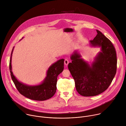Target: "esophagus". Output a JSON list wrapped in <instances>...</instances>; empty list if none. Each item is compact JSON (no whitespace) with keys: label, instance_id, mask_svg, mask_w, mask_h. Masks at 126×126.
I'll use <instances>...</instances> for the list:
<instances>
[{"label":"esophagus","instance_id":"34e87169","mask_svg":"<svg viewBox=\"0 0 126 126\" xmlns=\"http://www.w3.org/2000/svg\"><path fill=\"white\" fill-rule=\"evenodd\" d=\"M68 63H69V60H68V59H66L64 61V64L65 65H67L68 64Z\"/></svg>","mask_w":126,"mask_h":126}]
</instances>
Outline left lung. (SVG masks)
I'll return each mask as SVG.
<instances>
[{"label": "left lung", "instance_id": "1", "mask_svg": "<svg viewBox=\"0 0 126 126\" xmlns=\"http://www.w3.org/2000/svg\"><path fill=\"white\" fill-rule=\"evenodd\" d=\"M93 40L90 41L91 47H99V52L90 65L81 58L77 51L71 55L69 69L75 81L79 94L83 96L98 95L108 89L117 71V55L110 41L98 30Z\"/></svg>", "mask_w": 126, "mask_h": 126}]
</instances>
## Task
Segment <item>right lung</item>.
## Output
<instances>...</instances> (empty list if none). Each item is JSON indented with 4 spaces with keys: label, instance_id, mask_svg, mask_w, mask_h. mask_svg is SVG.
Instances as JSON below:
<instances>
[{
    "label": "right lung",
    "instance_id": "right-lung-1",
    "mask_svg": "<svg viewBox=\"0 0 126 126\" xmlns=\"http://www.w3.org/2000/svg\"><path fill=\"white\" fill-rule=\"evenodd\" d=\"M14 47L11 54L9 70L11 78L19 93L24 96L35 100L43 101L51 98L56 91L57 77L64 69V59L59 60L49 67L47 71L46 76L41 84L29 85L19 81L12 71L11 59Z\"/></svg>",
    "mask_w": 126,
    "mask_h": 126
}]
</instances>
